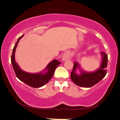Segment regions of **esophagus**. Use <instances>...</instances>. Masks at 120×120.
Returning <instances> with one entry per match:
<instances>
[{"instance_id":"obj_1","label":"esophagus","mask_w":120,"mask_h":120,"mask_svg":"<svg viewBox=\"0 0 120 120\" xmlns=\"http://www.w3.org/2000/svg\"><path fill=\"white\" fill-rule=\"evenodd\" d=\"M71 58V54L69 52H66V53L64 54L63 56V60L64 61H66V60H69Z\"/></svg>"}]
</instances>
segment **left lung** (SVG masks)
Listing matches in <instances>:
<instances>
[{"label":"left lung","instance_id":"obj_1","mask_svg":"<svg viewBox=\"0 0 120 120\" xmlns=\"http://www.w3.org/2000/svg\"><path fill=\"white\" fill-rule=\"evenodd\" d=\"M102 61L100 68L93 72L81 71V75L76 73V70L79 68V64L75 63L73 70L71 73V79L76 85L85 88H90L101 80L106 75V68L108 65V57L104 52H101Z\"/></svg>","mask_w":120,"mask_h":120}]
</instances>
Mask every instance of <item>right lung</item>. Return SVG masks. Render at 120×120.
Here are the masks:
<instances>
[{
  "label": "right lung",
  "mask_w": 120,
  "mask_h": 120,
  "mask_svg": "<svg viewBox=\"0 0 120 120\" xmlns=\"http://www.w3.org/2000/svg\"><path fill=\"white\" fill-rule=\"evenodd\" d=\"M23 36V34L18 38L16 43L14 46L11 57V64L15 71L16 76L21 81L33 88L41 87L47 84L53 76L56 68L60 64V63L57 60H52L48 65L47 68L44 70H47V71L44 73H43V71L38 73H30L23 71L20 68L15 60L16 48L19 41Z\"/></svg>",
  "instance_id": "add662e5"
}]
</instances>
